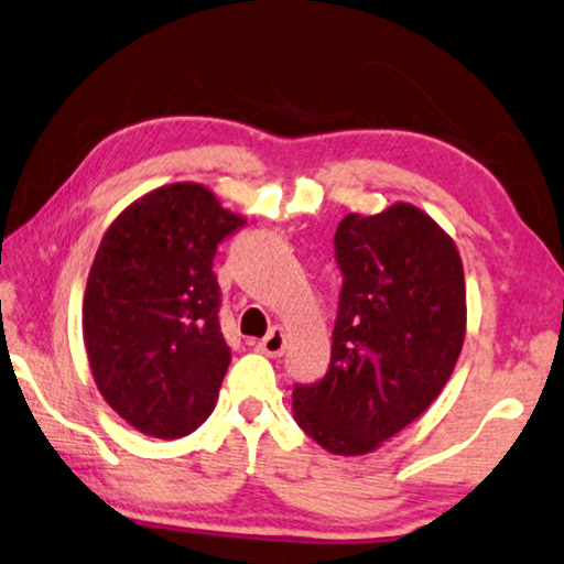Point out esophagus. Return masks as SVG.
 <instances>
[{
    "label": "esophagus",
    "mask_w": 564,
    "mask_h": 564,
    "mask_svg": "<svg viewBox=\"0 0 564 564\" xmlns=\"http://www.w3.org/2000/svg\"><path fill=\"white\" fill-rule=\"evenodd\" d=\"M258 348H261V351H263L265 356H271V359H279V356L283 354V348H285L283 328L273 326L271 330H268V336L261 338V341H258Z\"/></svg>",
    "instance_id": "34e87169"
}]
</instances>
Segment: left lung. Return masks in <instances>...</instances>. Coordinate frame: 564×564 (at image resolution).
<instances>
[{"label":"left lung","instance_id":"left-lung-1","mask_svg":"<svg viewBox=\"0 0 564 564\" xmlns=\"http://www.w3.org/2000/svg\"><path fill=\"white\" fill-rule=\"evenodd\" d=\"M344 283L324 379L293 387V414L334 454L373 452L422 416L457 364L467 328L454 240L414 205L338 223Z\"/></svg>","mask_w":564,"mask_h":564}]
</instances>
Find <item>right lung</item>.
<instances>
[{"instance_id":"1","label":"right lung","mask_w":564,"mask_h":564,"mask_svg":"<svg viewBox=\"0 0 564 564\" xmlns=\"http://www.w3.org/2000/svg\"><path fill=\"white\" fill-rule=\"evenodd\" d=\"M243 226L208 187L175 183L107 228L87 275L85 348L100 394L138 432L177 440L216 406L230 346L213 258Z\"/></svg>"}]
</instances>
